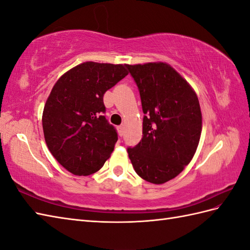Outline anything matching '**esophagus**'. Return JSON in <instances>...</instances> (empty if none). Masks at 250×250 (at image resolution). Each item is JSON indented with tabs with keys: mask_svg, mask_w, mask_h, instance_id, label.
Here are the masks:
<instances>
[{
	"mask_svg": "<svg viewBox=\"0 0 250 250\" xmlns=\"http://www.w3.org/2000/svg\"><path fill=\"white\" fill-rule=\"evenodd\" d=\"M118 133H119L120 136L124 135V133H125V126L124 125H119L118 126Z\"/></svg>",
	"mask_w": 250,
	"mask_h": 250,
	"instance_id": "esophagus-1",
	"label": "esophagus"
}]
</instances>
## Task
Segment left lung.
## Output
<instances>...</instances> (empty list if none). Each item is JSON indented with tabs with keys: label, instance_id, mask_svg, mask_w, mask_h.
I'll return each instance as SVG.
<instances>
[{
	"label": "left lung",
	"instance_id": "1",
	"mask_svg": "<svg viewBox=\"0 0 250 250\" xmlns=\"http://www.w3.org/2000/svg\"><path fill=\"white\" fill-rule=\"evenodd\" d=\"M139 87L143 137L129 158L136 174L161 185L184 171L192 160L202 132L198 95L182 75L166 62L126 65Z\"/></svg>",
	"mask_w": 250,
	"mask_h": 250
}]
</instances>
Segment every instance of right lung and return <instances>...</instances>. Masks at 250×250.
Segmentation results:
<instances>
[{
	"label": "right lung",
	"instance_id": "right-lung-1",
	"mask_svg": "<svg viewBox=\"0 0 250 250\" xmlns=\"http://www.w3.org/2000/svg\"><path fill=\"white\" fill-rule=\"evenodd\" d=\"M126 64L83 62L58 79L44 106L47 147L78 176L91 175L110 157L118 136L103 113V95L128 75Z\"/></svg>",
	"mask_w": 250,
	"mask_h": 250
}]
</instances>
